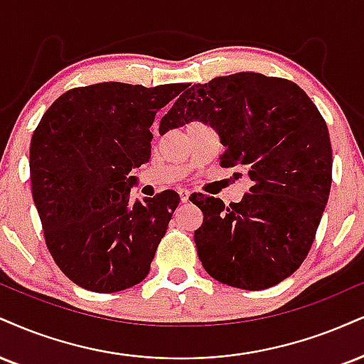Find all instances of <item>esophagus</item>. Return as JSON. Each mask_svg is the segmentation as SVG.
Returning <instances> with one entry per match:
<instances>
[{
	"label": "esophagus",
	"instance_id": "esophagus-1",
	"mask_svg": "<svg viewBox=\"0 0 364 364\" xmlns=\"http://www.w3.org/2000/svg\"><path fill=\"white\" fill-rule=\"evenodd\" d=\"M178 193H179V200H181L183 203H188V201H190V195L191 193L188 190H179Z\"/></svg>",
	"mask_w": 364,
	"mask_h": 364
}]
</instances>
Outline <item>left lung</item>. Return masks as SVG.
I'll return each mask as SVG.
<instances>
[{
    "instance_id": "1",
    "label": "left lung",
    "mask_w": 364,
    "mask_h": 364,
    "mask_svg": "<svg viewBox=\"0 0 364 364\" xmlns=\"http://www.w3.org/2000/svg\"><path fill=\"white\" fill-rule=\"evenodd\" d=\"M193 120L220 135L224 168L247 171L252 186L240 203L195 196L203 224L195 244L217 282L264 290L300 268L329 200L332 147L326 120L307 93L259 73L195 85L161 118L159 132Z\"/></svg>"
}]
</instances>
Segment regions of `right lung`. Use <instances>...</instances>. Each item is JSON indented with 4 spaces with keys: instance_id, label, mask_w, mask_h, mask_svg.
<instances>
[{
    "instance_id": "right-lung-1",
    "label": "right lung",
    "mask_w": 364,
    "mask_h": 364,
    "mask_svg": "<svg viewBox=\"0 0 364 364\" xmlns=\"http://www.w3.org/2000/svg\"><path fill=\"white\" fill-rule=\"evenodd\" d=\"M186 82L156 87L98 82L60 95L30 144V181L43 237L60 271L96 293L147 277L179 203L166 190L130 200V171L151 159L156 113Z\"/></svg>"
}]
</instances>
